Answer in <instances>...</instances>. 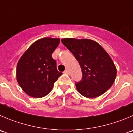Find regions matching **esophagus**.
Instances as JSON below:
<instances>
[{
  "mask_svg": "<svg viewBox=\"0 0 133 133\" xmlns=\"http://www.w3.org/2000/svg\"><path fill=\"white\" fill-rule=\"evenodd\" d=\"M64 74H69V75H70V71H69V70H68V69H66V70H64Z\"/></svg>",
  "mask_w": 133,
  "mask_h": 133,
  "instance_id": "esophagus-1",
  "label": "esophagus"
}]
</instances>
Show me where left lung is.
<instances>
[{
  "instance_id": "1",
  "label": "left lung",
  "mask_w": 133,
  "mask_h": 133,
  "mask_svg": "<svg viewBox=\"0 0 133 133\" xmlns=\"http://www.w3.org/2000/svg\"><path fill=\"white\" fill-rule=\"evenodd\" d=\"M61 42L80 65L82 78L76 82L77 91L88 98H95L111 88L116 77L112 59L97 42L89 39L64 38Z\"/></svg>"
}]
</instances>
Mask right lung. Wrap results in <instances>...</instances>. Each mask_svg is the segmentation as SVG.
Returning <instances> with one entry per match:
<instances>
[{"label":"right lung","instance_id":"add662e5","mask_svg":"<svg viewBox=\"0 0 133 133\" xmlns=\"http://www.w3.org/2000/svg\"><path fill=\"white\" fill-rule=\"evenodd\" d=\"M59 42V38H42L33 43L20 58L17 80L28 95L35 98L47 95L63 74L57 70L56 61L52 58Z\"/></svg>","mask_w":133,"mask_h":133}]
</instances>
